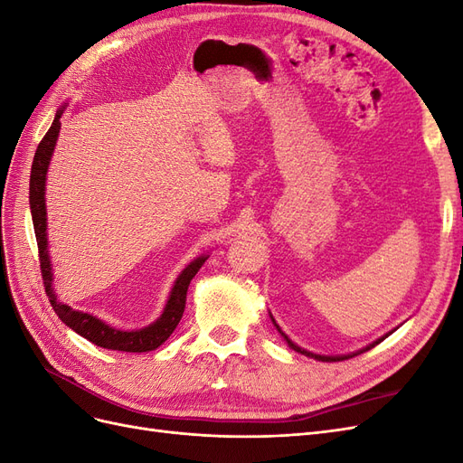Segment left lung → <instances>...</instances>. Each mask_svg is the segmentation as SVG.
Returning <instances> with one entry per match:
<instances>
[{
	"label": "left lung",
	"instance_id": "obj_1",
	"mask_svg": "<svg viewBox=\"0 0 463 463\" xmlns=\"http://www.w3.org/2000/svg\"><path fill=\"white\" fill-rule=\"evenodd\" d=\"M270 318H272V322H274V326H276V330L279 332V334H282V338L288 342V345L293 349V352H298V354H301V355H307V357H313V359H317V361H344V359H349V357H354V355H359V354H363V352H367V349H371V347H374L376 344H381L383 340H386L388 338V335L392 334V332H394V330H392V332H388V334H384L383 335V338H378V340H374L373 344H369V345H365V347H363V349H359V352H355V354H347V355H318V354H313V352H307V349H303V347H299L298 344H293L289 338H288V334L282 330V328H279L278 325H276V320H274V317L270 315Z\"/></svg>",
	"mask_w": 463,
	"mask_h": 463
}]
</instances>
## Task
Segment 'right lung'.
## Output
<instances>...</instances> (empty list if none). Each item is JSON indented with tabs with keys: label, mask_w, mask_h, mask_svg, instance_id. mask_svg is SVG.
<instances>
[{
	"label": "right lung",
	"mask_w": 463,
	"mask_h": 463,
	"mask_svg": "<svg viewBox=\"0 0 463 463\" xmlns=\"http://www.w3.org/2000/svg\"><path fill=\"white\" fill-rule=\"evenodd\" d=\"M63 104L58 114L53 118L52 128L48 133L42 138L34 160H33V170H31V214H33V223H34V233H36V243H38V253H40V269H42V278H44V288L50 298V303L53 307V311L58 313V317L65 322V325L80 334L82 338H87L89 342L100 345L104 349H116V352H129V354H143V352H152V349L160 347L167 338H170L175 326L179 325L181 317H184L185 311V299H187V288L191 284V279L194 274L199 272L208 255H201L194 260H191L177 279L174 282V288L170 291V298L165 301V307L162 315L152 322V325L138 328V330H119L114 328L102 318H98L90 313H82L75 311L73 307H69L61 303L55 296L53 291V272H52V262H50V250H48V218H46V175H48V167L52 154L55 148V143H58V135L61 129V121L60 118L65 111Z\"/></svg>",
	"instance_id": "right-lung-1"
}]
</instances>
